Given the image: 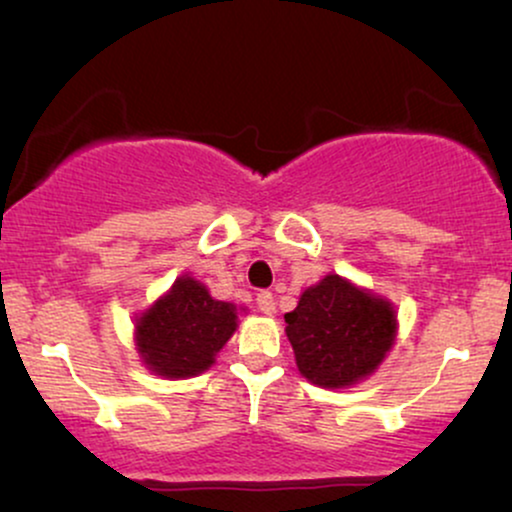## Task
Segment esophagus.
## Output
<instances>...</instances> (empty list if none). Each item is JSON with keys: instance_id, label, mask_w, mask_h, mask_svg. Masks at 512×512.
<instances>
[{"instance_id": "esophagus-1", "label": "esophagus", "mask_w": 512, "mask_h": 512, "mask_svg": "<svg viewBox=\"0 0 512 512\" xmlns=\"http://www.w3.org/2000/svg\"><path fill=\"white\" fill-rule=\"evenodd\" d=\"M257 308H260L264 315H274L276 313V305H274L272 293H269V291L257 293Z\"/></svg>"}]
</instances>
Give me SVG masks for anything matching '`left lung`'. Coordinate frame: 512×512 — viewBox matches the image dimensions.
<instances>
[{
	"mask_svg": "<svg viewBox=\"0 0 512 512\" xmlns=\"http://www.w3.org/2000/svg\"><path fill=\"white\" fill-rule=\"evenodd\" d=\"M284 320L301 375L327 390L373 375L397 339L395 305L339 274L308 286Z\"/></svg>",
	"mask_w": 512,
	"mask_h": 512,
	"instance_id": "left-lung-1",
	"label": "left lung"
}]
</instances>
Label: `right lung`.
<instances>
[{"label": "right lung", "mask_w": 512, "mask_h": 512, "mask_svg": "<svg viewBox=\"0 0 512 512\" xmlns=\"http://www.w3.org/2000/svg\"><path fill=\"white\" fill-rule=\"evenodd\" d=\"M236 330V305L216 301L202 281L182 274L137 317L134 346L151 373L185 380L214 366Z\"/></svg>", "instance_id": "1"}]
</instances>
